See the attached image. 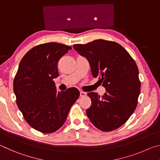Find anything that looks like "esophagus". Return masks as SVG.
Masks as SVG:
<instances>
[{
    "mask_svg": "<svg viewBox=\"0 0 160 160\" xmlns=\"http://www.w3.org/2000/svg\"><path fill=\"white\" fill-rule=\"evenodd\" d=\"M80 97H85L87 95V93L85 92H80Z\"/></svg>",
    "mask_w": 160,
    "mask_h": 160,
    "instance_id": "obj_1",
    "label": "esophagus"
}]
</instances>
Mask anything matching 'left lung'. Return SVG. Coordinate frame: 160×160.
Listing matches in <instances>:
<instances>
[{"label": "left lung", "mask_w": 160, "mask_h": 160, "mask_svg": "<svg viewBox=\"0 0 160 160\" xmlns=\"http://www.w3.org/2000/svg\"><path fill=\"white\" fill-rule=\"evenodd\" d=\"M74 49L90 63L94 78H99L106 92H89L92 104L87 116L102 131L123 125L134 112L140 92L138 68L125 48L114 42L97 39L75 44Z\"/></svg>", "instance_id": "left-lung-1"}]
</instances>
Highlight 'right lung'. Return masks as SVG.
<instances>
[{
	"instance_id": "add662e5",
	"label": "right lung",
	"mask_w": 160,
	"mask_h": 160,
	"mask_svg": "<svg viewBox=\"0 0 160 160\" xmlns=\"http://www.w3.org/2000/svg\"><path fill=\"white\" fill-rule=\"evenodd\" d=\"M71 48L56 42L38 45L19 64L13 82L16 102L29 125L43 133H51L63 125L80 96L75 88L57 91L53 80L59 75V59Z\"/></svg>"
}]
</instances>
